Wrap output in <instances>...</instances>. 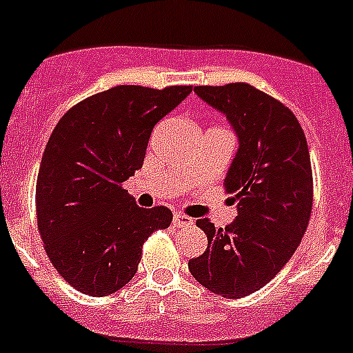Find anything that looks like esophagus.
I'll return each instance as SVG.
<instances>
[{
    "label": "esophagus",
    "instance_id": "obj_1",
    "mask_svg": "<svg viewBox=\"0 0 353 353\" xmlns=\"http://www.w3.org/2000/svg\"><path fill=\"white\" fill-rule=\"evenodd\" d=\"M174 224H176V226H192V224H194V219L188 217V215H185V213L181 212H174Z\"/></svg>",
    "mask_w": 353,
    "mask_h": 353
}]
</instances>
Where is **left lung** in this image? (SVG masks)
Instances as JSON below:
<instances>
[{"label":"left lung","instance_id":"obj_1","mask_svg":"<svg viewBox=\"0 0 353 353\" xmlns=\"http://www.w3.org/2000/svg\"><path fill=\"white\" fill-rule=\"evenodd\" d=\"M197 97L224 112L239 150L224 179L236 215L226 228L197 219L208 248L188 262L192 276L222 298L259 291L289 262L309 226L312 168L294 112L245 82L197 85Z\"/></svg>","mask_w":353,"mask_h":353}]
</instances>
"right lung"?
<instances>
[{
    "mask_svg": "<svg viewBox=\"0 0 353 353\" xmlns=\"http://www.w3.org/2000/svg\"><path fill=\"white\" fill-rule=\"evenodd\" d=\"M190 93L192 85H117L73 105L53 129L35 186L37 228L77 291H120L150 233L170 226L167 206L140 208L121 185L143 165L154 125Z\"/></svg>",
    "mask_w": 353,
    "mask_h": 353,
    "instance_id": "obj_1",
    "label": "right lung"
}]
</instances>
